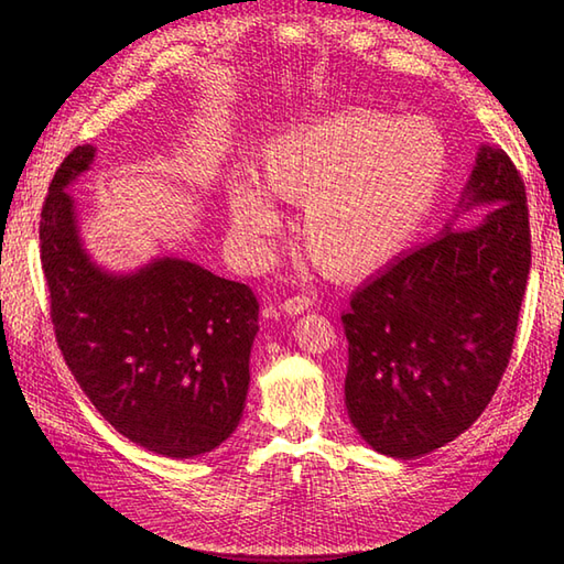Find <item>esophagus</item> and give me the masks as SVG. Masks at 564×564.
Segmentation results:
<instances>
[{"mask_svg":"<svg viewBox=\"0 0 564 564\" xmlns=\"http://www.w3.org/2000/svg\"><path fill=\"white\" fill-rule=\"evenodd\" d=\"M313 297L310 295H291V297H285V301L281 303V310L285 315H301V313H305V310H310L313 307Z\"/></svg>","mask_w":564,"mask_h":564,"instance_id":"34e87169","label":"esophagus"}]
</instances>
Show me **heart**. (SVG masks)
I'll use <instances>...</instances> for the list:
<instances>
[{
  "label": "heart",
  "instance_id": "heart-1",
  "mask_svg": "<svg viewBox=\"0 0 564 564\" xmlns=\"http://www.w3.org/2000/svg\"><path fill=\"white\" fill-rule=\"evenodd\" d=\"M448 145L429 118L346 111L275 138L261 158V185L227 186L235 235L261 257L279 225L267 194L302 206L297 239L329 273H364L402 249L446 182Z\"/></svg>",
  "mask_w": 564,
  "mask_h": 564
}]
</instances>
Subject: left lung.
<instances>
[{
    "instance_id": "obj_1",
    "label": "left lung",
    "mask_w": 564,
    "mask_h": 564,
    "mask_svg": "<svg viewBox=\"0 0 564 564\" xmlns=\"http://www.w3.org/2000/svg\"><path fill=\"white\" fill-rule=\"evenodd\" d=\"M465 208L497 203L475 230H446L351 295L344 394L370 446L410 460L460 436L509 366L531 269L523 178L505 152L477 154Z\"/></svg>"
}]
</instances>
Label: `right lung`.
Returning <instances> with one entry per match:
<instances>
[{
  "mask_svg": "<svg viewBox=\"0 0 564 564\" xmlns=\"http://www.w3.org/2000/svg\"><path fill=\"white\" fill-rule=\"evenodd\" d=\"M91 160V145L72 150L41 210L57 349L118 434L166 458H194L218 448L242 419L257 295L170 257L133 275L94 267L65 191Z\"/></svg>",
  "mask_w": 564,
  "mask_h": 564,
  "instance_id": "obj_1",
  "label": "right lung"
}]
</instances>
